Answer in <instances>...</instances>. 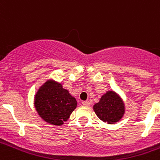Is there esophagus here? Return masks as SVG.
Wrapping results in <instances>:
<instances>
[{"label": "esophagus", "instance_id": "1", "mask_svg": "<svg viewBox=\"0 0 160 160\" xmlns=\"http://www.w3.org/2000/svg\"><path fill=\"white\" fill-rule=\"evenodd\" d=\"M82 104H83V105H85V106H89V105L91 104V102L88 100L83 101V102H82Z\"/></svg>", "mask_w": 160, "mask_h": 160}]
</instances>
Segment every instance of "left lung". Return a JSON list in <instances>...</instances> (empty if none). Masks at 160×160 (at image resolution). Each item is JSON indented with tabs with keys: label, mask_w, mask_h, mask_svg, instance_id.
<instances>
[{
	"label": "left lung",
	"mask_w": 160,
	"mask_h": 160,
	"mask_svg": "<svg viewBox=\"0 0 160 160\" xmlns=\"http://www.w3.org/2000/svg\"><path fill=\"white\" fill-rule=\"evenodd\" d=\"M98 118L104 122L115 123L121 120L125 112L122 99L113 91H109L101 97L98 103L93 105Z\"/></svg>",
	"instance_id": "left-lung-1"
}]
</instances>
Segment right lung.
Instances as JSON below:
<instances>
[{
	"mask_svg": "<svg viewBox=\"0 0 160 160\" xmlns=\"http://www.w3.org/2000/svg\"><path fill=\"white\" fill-rule=\"evenodd\" d=\"M34 105L40 118L48 123L60 126L69 118L77 101L62 84L53 80L46 81L35 95Z\"/></svg>",
	"mask_w": 160,
	"mask_h": 160,
	"instance_id": "1",
	"label": "right lung"
}]
</instances>
